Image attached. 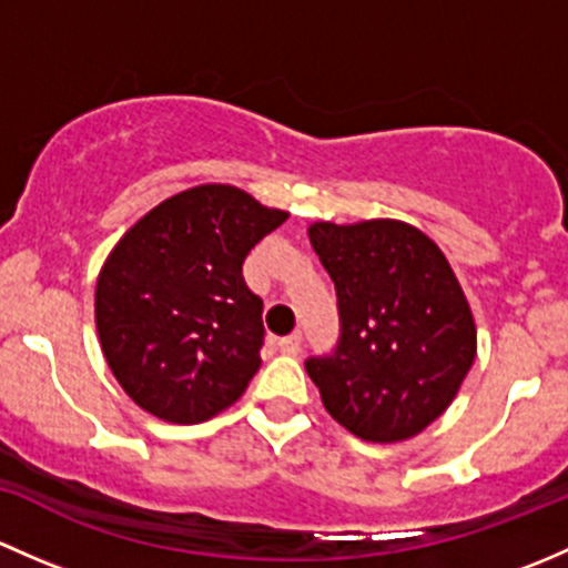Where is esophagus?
I'll list each match as a JSON object with an SVG mask.
<instances>
[{"label":"esophagus","instance_id":"esophagus-1","mask_svg":"<svg viewBox=\"0 0 568 568\" xmlns=\"http://www.w3.org/2000/svg\"><path fill=\"white\" fill-rule=\"evenodd\" d=\"M278 349H282L284 355H295L297 349H301V333H290V336L278 338Z\"/></svg>","mask_w":568,"mask_h":568}]
</instances>
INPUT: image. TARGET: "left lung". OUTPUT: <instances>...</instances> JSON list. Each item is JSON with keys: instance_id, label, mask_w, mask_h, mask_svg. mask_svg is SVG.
Wrapping results in <instances>:
<instances>
[{"instance_id": "obj_1", "label": "left lung", "mask_w": 568, "mask_h": 568, "mask_svg": "<svg viewBox=\"0 0 568 568\" xmlns=\"http://www.w3.org/2000/svg\"><path fill=\"white\" fill-rule=\"evenodd\" d=\"M308 241L338 295L342 338L306 372L336 424L402 443L440 418L476 358V320L440 245L396 219L317 221Z\"/></svg>"}]
</instances>
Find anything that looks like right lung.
I'll list each match as a JSON object with an SVG mask.
<instances>
[{
  "label": "right lung",
  "mask_w": 568,
  "mask_h": 568,
  "mask_svg": "<svg viewBox=\"0 0 568 568\" xmlns=\"http://www.w3.org/2000/svg\"><path fill=\"white\" fill-rule=\"evenodd\" d=\"M286 215L235 185L204 183L163 199L109 251L95 284L98 338L142 410L202 424L241 399L265 336L243 260Z\"/></svg>",
  "instance_id": "1"
}]
</instances>
